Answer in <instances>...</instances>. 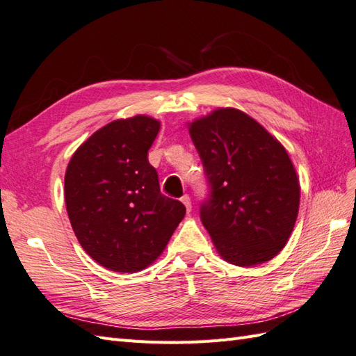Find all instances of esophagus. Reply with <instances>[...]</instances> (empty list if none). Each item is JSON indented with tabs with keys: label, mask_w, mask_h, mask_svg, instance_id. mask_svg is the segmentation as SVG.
<instances>
[{
	"label": "esophagus",
	"mask_w": 356,
	"mask_h": 356,
	"mask_svg": "<svg viewBox=\"0 0 356 356\" xmlns=\"http://www.w3.org/2000/svg\"><path fill=\"white\" fill-rule=\"evenodd\" d=\"M180 200H181V203L185 204L186 211H188V212H191V207H193V204H191V197H189V195H184V197H181Z\"/></svg>",
	"instance_id": "obj_1"
}]
</instances>
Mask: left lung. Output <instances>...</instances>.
<instances>
[{
    "label": "left lung",
    "instance_id": "left-lung-1",
    "mask_svg": "<svg viewBox=\"0 0 356 356\" xmlns=\"http://www.w3.org/2000/svg\"><path fill=\"white\" fill-rule=\"evenodd\" d=\"M188 129L212 188L202 221L215 250L242 268L269 261L286 247L299 212V177L284 145L232 106Z\"/></svg>",
    "mask_w": 356,
    "mask_h": 356
}]
</instances>
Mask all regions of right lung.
Here are the masks:
<instances>
[{"label":"right lung","mask_w":356,"mask_h":356,"mask_svg":"<svg viewBox=\"0 0 356 356\" xmlns=\"http://www.w3.org/2000/svg\"><path fill=\"white\" fill-rule=\"evenodd\" d=\"M161 122L136 114L97 129L72 154L65 202L81 247L100 266L134 273L165 250L186 213L161 194L147 152Z\"/></svg>","instance_id":"add662e5"}]
</instances>
